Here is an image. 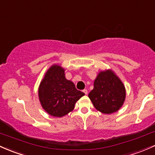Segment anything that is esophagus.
<instances>
[{"label":"esophagus","mask_w":155,"mask_h":155,"mask_svg":"<svg viewBox=\"0 0 155 155\" xmlns=\"http://www.w3.org/2000/svg\"><path fill=\"white\" fill-rule=\"evenodd\" d=\"M83 91H84V93L85 94H88L87 89H84V90H83Z\"/></svg>","instance_id":"obj_1"}]
</instances>
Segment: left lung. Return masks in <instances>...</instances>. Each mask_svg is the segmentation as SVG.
<instances>
[{"instance_id":"8db88e82","label":"left lung","mask_w":155,"mask_h":155,"mask_svg":"<svg viewBox=\"0 0 155 155\" xmlns=\"http://www.w3.org/2000/svg\"><path fill=\"white\" fill-rule=\"evenodd\" d=\"M125 97L124 84L110 70L100 72L89 94L95 109L104 114L117 111L124 104Z\"/></svg>"}]
</instances>
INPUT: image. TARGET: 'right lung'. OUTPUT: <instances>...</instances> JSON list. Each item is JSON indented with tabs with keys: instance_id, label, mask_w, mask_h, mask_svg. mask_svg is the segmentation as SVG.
<instances>
[{
	"instance_id": "add662e5",
	"label": "right lung",
	"mask_w": 155,
	"mask_h": 155,
	"mask_svg": "<svg viewBox=\"0 0 155 155\" xmlns=\"http://www.w3.org/2000/svg\"><path fill=\"white\" fill-rule=\"evenodd\" d=\"M38 93L43 108L54 117H63L72 111L75 103L85 94L66 79L64 69L58 65L51 66L45 74Z\"/></svg>"
}]
</instances>
